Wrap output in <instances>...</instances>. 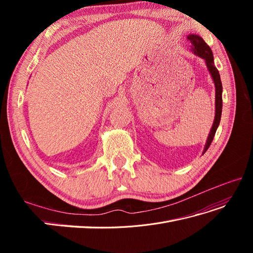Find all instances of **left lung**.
Returning <instances> with one entry per match:
<instances>
[{
  "instance_id": "left-lung-1",
  "label": "left lung",
  "mask_w": 253,
  "mask_h": 253,
  "mask_svg": "<svg viewBox=\"0 0 253 253\" xmlns=\"http://www.w3.org/2000/svg\"><path fill=\"white\" fill-rule=\"evenodd\" d=\"M188 41H190L191 44H192V49L196 55H198L206 61L207 67H208V70L213 78L214 84H215V119H214V124L212 126L208 140H207V143H206V147L204 150V153H205L209 149L220 121L221 109H223V97H221V93H223V85H221L219 73L217 71V68L215 67V65H214L213 53L211 48L209 47V45L203 40V38H201L197 35H189Z\"/></svg>"
}]
</instances>
